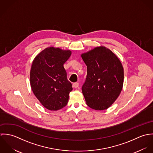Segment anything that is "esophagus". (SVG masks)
Segmentation results:
<instances>
[{
  "instance_id": "34e87169",
  "label": "esophagus",
  "mask_w": 153,
  "mask_h": 153,
  "mask_svg": "<svg viewBox=\"0 0 153 153\" xmlns=\"http://www.w3.org/2000/svg\"><path fill=\"white\" fill-rule=\"evenodd\" d=\"M79 86V83L78 82H74L73 84V87L75 88H77Z\"/></svg>"
}]
</instances>
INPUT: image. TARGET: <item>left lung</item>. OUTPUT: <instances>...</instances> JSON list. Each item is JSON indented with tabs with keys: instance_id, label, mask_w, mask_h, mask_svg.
Masks as SVG:
<instances>
[{
	"instance_id": "left-lung-1",
	"label": "left lung",
	"mask_w": 153,
	"mask_h": 153,
	"mask_svg": "<svg viewBox=\"0 0 153 153\" xmlns=\"http://www.w3.org/2000/svg\"><path fill=\"white\" fill-rule=\"evenodd\" d=\"M87 75L82 87L87 104L96 110L107 109L121 93L124 69L117 56L104 46L83 53Z\"/></svg>"
}]
</instances>
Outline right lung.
I'll list each match as a JSON object with an SVG mask.
<instances>
[{"instance_id": "obj_1", "label": "right lung", "mask_w": 153, "mask_h": 153, "mask_svg": "<svg viewBox=\"0 0 153 153\" xmlns=\"http://www.w3.org/2000/svg\"><path fill=\"white\" fill-rule=\"evenodd\" d=\"M71 55L69 50L50 47L39 53L32 62L30 72L32 90L48 109H61L68 103L72 87L64 64Z\"/></svg>"}]
</instances>
